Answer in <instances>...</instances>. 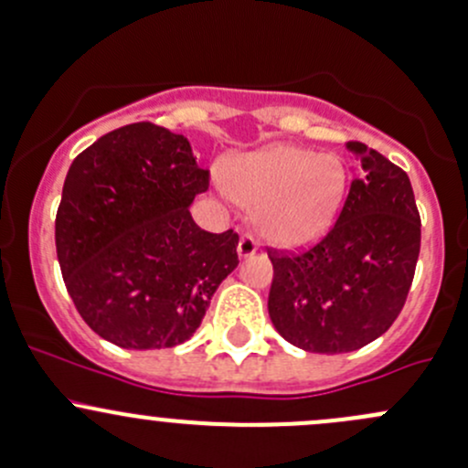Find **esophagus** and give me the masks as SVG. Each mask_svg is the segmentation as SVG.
I'll return each instance as SVG.
<instances>
[{"label": "esophagus", "mask_w": 468, "mask_h": 468, "mask_svg": "<svg viewBox=\"0 0 468 468\" xmlns=\"http://www.w3.org/2000/svg\"><path fill=\"white\" fill-rule=\"evenodd\" d=\"M255 250H258V242H255V239H253V235H249V233L242 235V238H239V242H238L239 260L250 258V255H253Z\"/></svg>", "instance_id": "1"}]
</instances>
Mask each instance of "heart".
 I'll use <instances>...</instances> for the list:
<instances>
[{
	"mask_svg": "<svg viewBox=\"0 0 468 468\" xmlns=\"http://www.w3.org/2000/svg\"><path fill=\"white\" fill-rule=\"evenodd\" d=\"M229 195L255 208V229L280 249H304L332 230L347 190L338 156L278 144L230 159Z\"/></svg>",
	"mask_w": 468,
	"mask_h": 468,
	"instance_id": "obj_1",
	"label": "heart"
}]
</instances>
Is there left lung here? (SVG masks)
<instances>
[{
    "instance_id": "obj_1",
    "label": "left lung",
    "mask_w": 468,
    "mask_h": 468,
    "mask_svg": "<svg viewBox=\"0 0 468 468\" xmlns=\"http://www.w3.org/2000/svg\"><path fill=\"white\" fill-rule=\"evenodd\" d=\"M347 147L356 168L336 226L307 253L271 255L269 316L304 352H354L388 332L420 258L421 221L408 175L372 147Z\"/></svg>"
}]
</instances>
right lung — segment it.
I'll list each match as a JSON object with an SVG mask.
<instances>
[{"instance_id":"add662e5","label":"right lung","mask_w":468,"mask_h":468,"mask_svg":"<svg viewBox=\"0 0 468 468\" xmlns=\"http://www.w3.org/2000/svg\"><path fill=\"white\" fill-rule=\"evenodd\" d=\"M208 190L184 134L132 122L73 159L56 218L67 292L98 336L125 350L188 341L221 280L238 267V233L190 215Z\"/></svg>"}]
</instances>
